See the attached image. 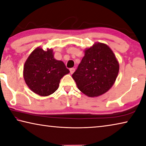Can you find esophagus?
Wrapping results in <instances>:
<instances>
[{"mask_svg":"<svg viewBox=\"0 0 146 146\" xmlns=\"http://www.w3.org/2000/svg\"><path fill=\"white\" fill-rule=\"evenodd\" d=\"M74 71H75V68H70V72L71 74H72L74 72Z\"/></svg>","mask_w":146,"mask_h":146,"instance_id":"1","label":"esophagus"}]
</instances>
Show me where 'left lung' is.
<instances>
[{"label": "left lung", "mask_w": 146, "mask_h": 146, "mask_svg": "<svg viewBox=\"0 0 146 146\" xmlns=\"http://www.w3.org/2000/svg\"><path fill=\"white\" fill-rule=\"evenodd\" d=\"M119 72V63L109 46L96 42L85 50L78 67L72 74L78 89L89 97H97L114 85Z\"/></svg>", "instance_id": "obj_1"}]
</instances>
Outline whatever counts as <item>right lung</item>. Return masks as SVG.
Segmentation results:
<instances>
[{
    "label": "right lung",
    "instance_id": "obj_1",
    "mask_svg": "<svg viewBox=\"0 0 146 146\" xmlns=\"http://www.w3.org/2000/svg\"><path fill=\"white\" fill-rule=\"evenodd\" d=\"M69 72L63 61L54 59L53 50L44 51L37 47L26 59L23 76L31 90L41 96H47L58 89L61 79Z\"/></svg>",
    "mask_w": 146,
    "mask_h": 146
}]
</instances>
